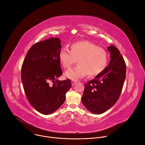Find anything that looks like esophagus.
I'll return each instance as SVG.
<instances>
[{
	"mask_svg": "<svg viewBox=\"0 0 145 145\" xmlns=\"http://www.w3.org/2000/svg\"><path fill=\"white\" fill-rule=\"evenodd\" d=\"M77 80H72V85H74L76 82H77Z\"/></svg>",
	"mask_w": 145,
	"mask_h": 145,
	"instance_id": "esophagus-1",
	"label": "esophagus"
}]
</instances>
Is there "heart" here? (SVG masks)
Here are the masks:
<instances>
[{
  "label": "heart",
  "mask_w": 145,
  "mask_h": 145,
  "mask_svg": "<svg viewBox=\"0 0 145 145\" xmlns=\"http://www.w3.org/2000/svg\"><path fill=\"white\" fill-rule=\"evenodd\" d=\"M58 57L62 66L67 69L77 61V67L65 73V76L72 80L82 78L87 74L96 76L106 69L108 62V55L105 49L87 40L73 43L70 46V51L63 49Z\"/></svg>",
  "instance_id": "b5f03b06"
}]
</instances>
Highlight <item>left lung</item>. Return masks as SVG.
I'll list each match as a JSON object with an SVG mask.
<instances>
[{
	"mask_svg": "<svg viewBox=\"0 0 145 145\" xmlns=\"http://www.w3.org/2000/svg\"><path fill=\"white\" fill-rule=\"evenodd\" d=\"M110 52L109 64L100 74L85 84L81 100L86 108L95 114L111 108L118 100L126 78V65L118 48H107Z\"/></svg>",
	"mask_w": 145,
	"mask_h": 145,
	"instance_id": "8db88e82",
	"label": "left lung"
}]
</instances>
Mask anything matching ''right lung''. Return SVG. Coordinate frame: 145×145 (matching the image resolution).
Here are the masks:
<instances>
[{"label": "right lung", "instance_id": "add662e5", "mask_svg": "<svg viewBox=\"0 0 145 145\" xmlns=\"http://www.w3.org/2000/svg\"><path fill=\"white\" fill-rule=\"evenodd\" d=\"M61 40L50 38L33 45L21 69V79L27 99L37 111L49 115L65 100L72 87L69 79L58 81L63 74L59 60Z\"/></svg>", "mask_w": 145, "mask_h": 145}]
</instances>
